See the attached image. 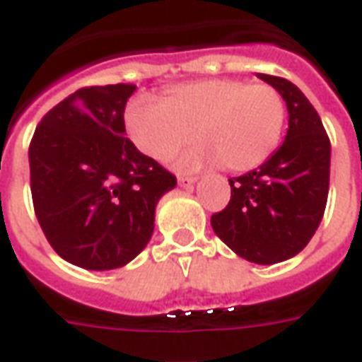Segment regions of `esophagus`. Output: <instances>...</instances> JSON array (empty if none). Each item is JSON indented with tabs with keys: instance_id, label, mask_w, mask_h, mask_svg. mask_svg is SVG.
<instances>
[{
	"instance_id": "1",
	"label": "esophagus",
	"mask_w": 362,
	"mask_h": 362,
	"mask_svg": "<svg viewBox=\"0 0 362 362\" xmlns=\"http://www.w3.org/2000/svg\"><path fill=\"white\" fill-rule=\"evenodd\" d=\"M195 180H197L195 176H186V175L178 176V184H180V186H189V184H193Z\"/></svg>"
}]
</instances>
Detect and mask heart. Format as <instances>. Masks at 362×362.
<instances>
[{"instance_id":"heart-1","label":"heart","mask_w":362,"mask_h":362,"mask_svg":"<svg viewBox=\"0 0 362 362\" xmlns=\"http://www.w3.org/2000/svg\"><path fill=\"white\" fill-rule=\"evenodd\" d=\"M285 121L279 90L239 77L182 83L163 102L136 96L125 110L127 134L144 156L165 161L197 136L203 146L184 163H220L233 173L264 165L279 146Z\"/></svg>"}]
</instances>
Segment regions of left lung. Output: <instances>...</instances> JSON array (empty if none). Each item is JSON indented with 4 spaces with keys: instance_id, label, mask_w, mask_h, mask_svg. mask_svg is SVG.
<instances>
[{
    "instance_id": "left-lung-1",
    "label": "left lung",
    "mask_w": 362,
    "mask_h": 362,
    "mask_svg": "<svg viewBox=\"0 0 362 362\" xmlns=\"http://www.w3.org/2000/svg\"><path fill=\"white\" fill-rule=\"evenodd\" d=\"M258 77L285 98L286 138L258 169L230 178V203L212 214L211 224L245 260L277 264L296 256L321 224L330 182V140L317 110L294 83L267 74Z\"/></svg>"
}]
</instances>
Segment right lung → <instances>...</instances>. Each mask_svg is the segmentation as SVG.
Returning <instances> with one entry per match:
<instances>
[{"instance_id": "right-lung-1", "label": "right lung", "mask_w": 362, "mask_h": 362, "mask_svg": "<svg viewBox=\"0 0 362 362\" xmlns=\"http://www.w3.org/2000/svg\"><path fill=\"white\" fill-rule=\"evenodd\" d=\"M134 85L83 87L49 110L30 142V189L47 241L66 262L115 269L153 233L156 205L176 176L125 136Z\"/></svg>"}]
</instances>
